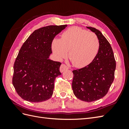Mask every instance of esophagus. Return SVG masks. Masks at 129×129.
<instances>
[{
  "label": "esophagus",
  "mask_w": 129,
  "mask_h": 129,
  "mask_svg": "<svg viewBox=\"0 0 129 129\" xmlns=\"http://www.w3.org/2000/svg\"><path fill=\"white\" fill-rule=\"evenodd\" d=\"M68 69H69V68L66 66L65 64H61V66L60 67V71L61 73H63L65 72V70H68Z\"/></svg>",
  "instance_id": "esophagus-1"
}]
</instances>
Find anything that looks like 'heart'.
Wrapping results in <instances>:
<instances>
[{"mask_svg": "<svg viewBox=\"0 0 129 129\" xmlns=\"http://www.w3.org/2000/svg\"><path fill=\"white\" fill-rule=\"evenodd\" d=\"M99 49V40L92 32L73 26L65 31L61 39H54L52 49L59 59L67 56L74 66L83 68L91 62Z\"/></svg>", "mask_w": 129, "mask_h": 129, "instance_id": "b5f03b06", "label": "heart"}]
</instances>
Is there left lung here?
Segmentation results:
<instances>
[{
    "label": "left lung",
    "mask_w": 129,
    "mask_h": 129,
    "mask_svg": "<svg viewBox=\"0 0 129 129\" xmlns=\"http://www.w3.org/2000/svg\"><path fill=\"white\" fill-rule=\"evenodd\" d=\"M99 40L98 53L92 62L73 71L72 88L75 96L86 102L100 99L108 93L114 79L116 61L110 43L99 30L87 27Z\"/></svg>",
    "instance_id": "8db88e82"
}]
</instances>
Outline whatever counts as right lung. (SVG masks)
Returning <instances> with one entry per match:
<instances>
[{
    "label": "right lung",
    "mask_w": 129,
    "mask_h": 129,
    "mask_svg": "<svg viewBox=\"0 0 129 129\" xmlns=\"http://www.w3.org/2000/svg\"><path fill=\"white\" fill-rule=\"evenodd\" d=\"M67 25H49L35 30L24 43L14 64L13 85L24 100L39 103L53 95L61 63L49 59L55 37Z\"/></svg>",
    "instance_id": "add662e5"
}]
</instances>
